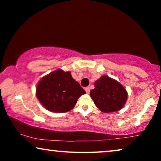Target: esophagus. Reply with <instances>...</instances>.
<instances>
[{"label": "esophagus", "instance_id": "34e87169", "mask_svg": "<svg viewBox=\"0 0 161 161\" xmlns=\"http://www.w3.org/2000/svg\"><path fill=\"white\" fill-rule=\"evenodd\" d=\"M85 91H86V94H89V92H90V88H89V87L85 88Z\"/></svg>", "mask_w": 161, "mask_h": 161}]
</instances>
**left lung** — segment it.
Returning <instances> with one entry per match:
<instances>
[{
    "label": "left lung",
    "mask_w": 161,
    "mask_h": 161,
    "mask_svg": "<svg viewBox=\"0 0 161 161\" xmlns=\"http://www.w3.org/2000/svg\"><path fill=\"white\" fill-rule=\"evenodd\" d=\"M90 96L101 111L111 113L119 111L127 99L126 89L117 80L103 75L94 83Z\"/></svg>",
    "instance_id": "8db88e82"
}]
</instances>
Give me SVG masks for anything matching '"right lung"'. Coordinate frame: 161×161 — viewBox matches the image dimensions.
<instances>
[{"instance_id":"obj_1","label":"right lung","mask_w":161,"mask_h":161,"mask_svg":"<svg viewBox=\"0 0 161 161\" xmlns=\"http://www.w3.org/2000/svg\"><path fill=\"white\" fill-rule=\"evenodd\" d=\"M36 97L48 111L64 113L72 110L86 92L70 72L57 69L45 75L36 86Z\"/></svg>"}]
</instances>
